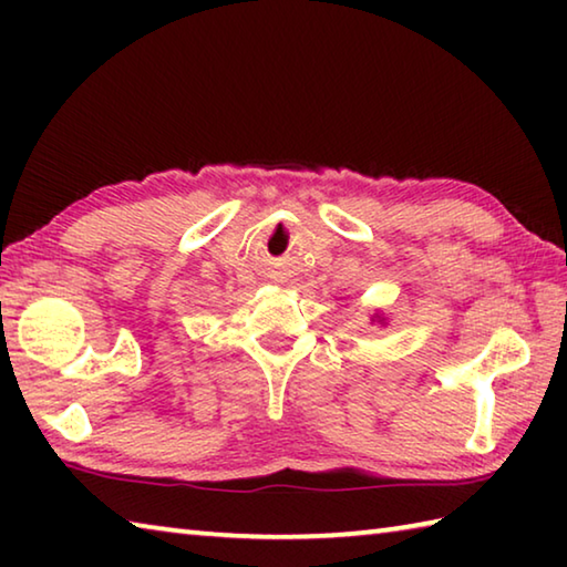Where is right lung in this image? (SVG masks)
Listing matches in <instances>:
<instances>
[{
	"mask_svg": "<svg viewBox=\"0 0 567 567\" xmlns=\"http://www.w3.org/2000/svg\"><path fill=\"white\" fill-rule=\"evenodd\" d=\"M375 322H380V324H388V322H385V318H382V315H380V312H375V315H372V324H375Z\"/></svg>",
	"mask_w": 567,
	"mask_h": 567,
	"instance_id": "add662e5",
	"label": "right lung"
}]
</instances>
